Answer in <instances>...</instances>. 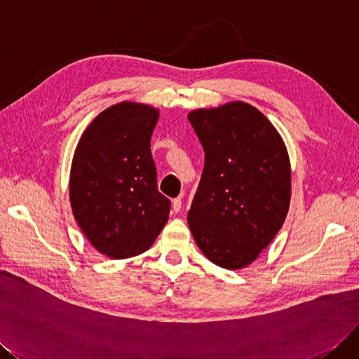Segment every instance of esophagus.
Instances as JSON below:
<instances>
[{
    "mask_svg": "<svg viewBox=\"0 0 359 359\" xmlns=\"http://www.w3.org/2000/svg\"><path fill=\"white\" fill-rule=\"evenodd\" d=\"M171 207H172V212H175V213H179L182 210V198H180V196H177V198L172 200Z\"/></svg>",
    "mask_w": 359,
    "mask_h": 359,
    "instance_id": "1",
    "label": "esophagus"
}]
</instances>
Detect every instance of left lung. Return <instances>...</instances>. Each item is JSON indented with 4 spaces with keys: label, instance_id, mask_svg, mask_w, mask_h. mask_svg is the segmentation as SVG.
I'll use <instances>...</instances> for the list:
<instances>
[{
    "label": "left lung",
    "instance_id": "8db88e82",
    "mask_svg": "<svg viewBox=\"0 0 359 359\" xmlns=\"http://www.w3.org/2000/svg\"><path fill=\"white\" fill-rule=\"evenodd\" d=\"M204 168L188 224L213 264L238 270L279 233L291 200V167L279 133L246 102L188 114Z\"/></svg>",
    "mask_w": 359,
    "mask_h": 359
}]
</instances>
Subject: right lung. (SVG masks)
<instances>
[{"label":"right lung","mask_w":359,"mask_h":359,"mask_svg":"<svg viewBox=\"0 0 359 359\" xmlns=\"http://www.w3.org/2000/svg\"><path fill=\"white\" fill-rule=\"evenodd\" d=\"M158 118L144 104H116L89 123L74 152V217L94 248L114 259L147 250L168 221L171 203L158 191L150 152Z\"/></svg>","instance_id":"1"}]
</instances>
